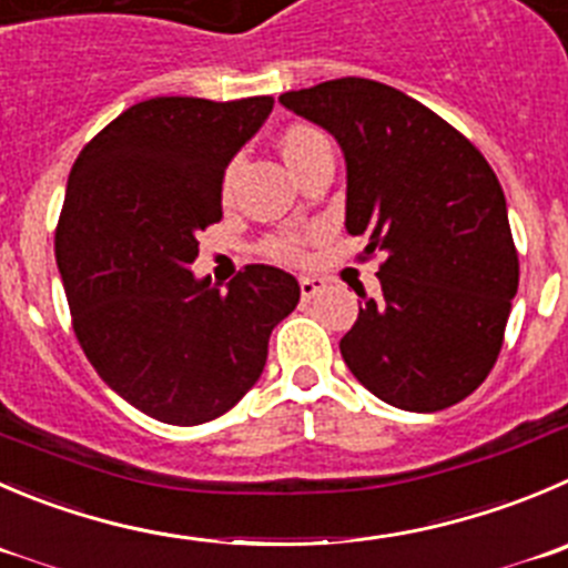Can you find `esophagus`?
Masks as SVG:
<instances>
[{
	"mask_svg": "<svg viewBox=\"0 0 568 568\" xmlns=\"http://www.w3.org/2000/svg\"><path fill=\"white\" fill-rule=\"evenodd\" d=\"M298 284H301V295H304V301H312L323 287H326V281L317 278V275H301Z\"/></svg>",
	"mask_w": 568,
	"mask_h": 568,
	"instance_id": "esophagus-1",
	"label": "esophagus"
}]
</instances>
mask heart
<instances>
[{
    "instance_id": "heart-1",
    "label": "heart",
    "mask_w": 568,
    "mask_h": 568,
    "mask_svg": "<svg viewBox=\"0 0 568 568\" xmlns=\"http://www.w3.org/2000/svg\"><path fill=\"white\" fill-rule=\"evenodd\" d=\"M326 142L328 139L323 136L321 131H315V128L290 125L287 131L281 133L278 144H281V153H284V159H287V164L293 166L295 172L306 159H310L312 150L321 148V144ZM229 189H231V172L223 181L225 194H229ZM304 245H306V236L301 234V231H281V234L267 236V242H264V253H270V256L275 258H298L301 253H304Z\"/></svg>"
}]
</instances>
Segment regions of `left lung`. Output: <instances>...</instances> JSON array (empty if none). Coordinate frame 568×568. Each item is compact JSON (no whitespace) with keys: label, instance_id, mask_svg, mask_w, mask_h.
<instances>
[{"label":"left lung","instance_id":"8db88e82","mask_svg":"<svg viewBox=\"0 0 568 568\" xmlns=\"http://www.w3.org/2000/svg\"><path fill=\"white\" fill-rule=\"evenodd\" d=\"M278 102L326 128L348 166L345 229L359 258L385 253L382 295L362 298L339 339L376 398L435 413L471 396L494 368L518 290L505 192L460 131L393 85L339 78Z\"/></svg>","mask_w":568,"mask_h":568}]
</instances>
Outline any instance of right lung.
Segmentation results:
<instances>
[{"label": "right lung", "mask_w": 568, "mask_h": 568, "mask_svg": "<svg viewBox=\"0 0 568 568\" xmlns=\"http://www.w3.org/2000/svg\"><path fill=\"white\" fill-rule=\"evenodd\" d=\"M273 97H153L119 113L72 166L55 262L72 328L111 390L164 424L229 413L262 376L298 281L247 264L197 281V234L223 220V175Z\"/></svg>", "instance_id": "1"}]
</instances>
